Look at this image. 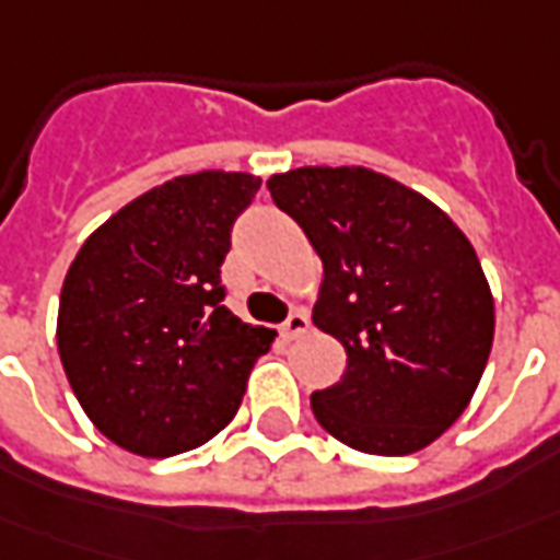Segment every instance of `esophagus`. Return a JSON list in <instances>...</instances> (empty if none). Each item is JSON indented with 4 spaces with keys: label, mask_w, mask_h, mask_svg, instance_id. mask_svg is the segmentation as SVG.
Here are the masks:
<instances>
[{
    "label": "esophagus",
    "mask_w": 560,
    "mask_h": 560,
    "mask_svg": "<svg viewBox=\"0 0 560 560\" xmlns=\"http://www.w3.org/2000/svg\"><path fill=\"white\" fill-rule=\"evenodd\" d=\"M311 329V319H307V314L304 311H295V314H289V319L283 323V338L287 341H295V338H302L304 331Z\"/></svg>",
    "instance_id": "1"
}]
</instances>
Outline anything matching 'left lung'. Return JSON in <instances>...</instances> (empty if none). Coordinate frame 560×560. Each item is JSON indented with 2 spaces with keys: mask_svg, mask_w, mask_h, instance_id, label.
<instances>
[{
  "mask_svg": "<svg viewBox=\"0 0 560 560\" xmlns=\"http://www.w3.org/2000/svg\"><path fill=\"white\" fill-rule=\"evenodd\" d=\"M268 188L323 258L314 326L347 350L345 377L311 396L319 427L381 457L433 445L491 357L493 295L472 243L369 167H299Z\"/></svg>",
  "mask_w": 560,
  "mask_h": 560,
  "instance_id": "1",
  "label": "left lung"
}]
</instances>
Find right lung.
Segmentation results:
<instances>
[{
    "label": "right lung",
    "instance_id": "add662e5",
    "mask_svg": "<svg viewBox=\"0 0 560 560\" xmlns=\"http://www.w3.org/2000/svg\"><path fill=\"white\" fill-rule=\"evenodd\" d=\"M258 185L225 170L176 176L109 215L72 258L57 350L84 415L118 448L173 457L237 415L277 338L222 304L231 225Z\"/></svg>",
    "mask_w": 560,
    "mask_h": 560
}]
</instances>
